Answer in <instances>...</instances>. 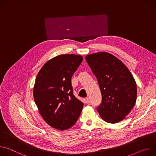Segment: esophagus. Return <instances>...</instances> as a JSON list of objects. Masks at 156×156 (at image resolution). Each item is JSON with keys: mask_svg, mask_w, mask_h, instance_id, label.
Returning <instances> with one entry per match:
<instances>
[{"mask_svg": "<svg viewBox=\"0 0 156 156\" xmlns=\"http://www.w3.org/2000/svg\"><path fill=\"white\" fill-rule=\"evenodd\" d=\"M85 101H86V102L87 104H89V103H90V98H86L85 99Z\"/></svg>", "mask_w": 156, "mask_h": 156, "instance_id": "1", "label": "esophagus"}]
</instances>
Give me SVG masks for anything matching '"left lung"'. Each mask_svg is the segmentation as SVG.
I'll return each mask as SVG.
<instances>
[{
	"mask_svg": "<svg viewBox=\"0 0 156 156\" xmlns=\"http://www.w3.org/2000/svg\"><path fill=\"white\" fill-rule=\"evenodd\" d=\"M85 58L102 94L97 108L101 118L110 123L123 120L136 101L137 86L131 72L122 61L105 52L87 55Z\"/></svg>",
	"mask_w": 156,
	"mask_h": 156,
	"instance_id": "8db88e82",
	"label": "left lung"
}]
</instances>
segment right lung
Returning a JSON list of instances; mask_svg holds the SVG:
<instances>
[{
	"label": "right lung",
	"mask_w": 156,
	"mask_h": 156,
	"mask_svg": "<svg viewBox=\"0 0 156 156\" xmlns=\"http://www.w3.org/2000/svg\"><path fill=\"white\" fill-rule=\"evenodd\" d=\"M82 61L81 55H58L42 66L36 78L33 96L39 114L58 130L73 126L83 107V103L73 95L71 82Z\"/></svg>",
	"instance_id": "obj_1"
}]
</instances>
